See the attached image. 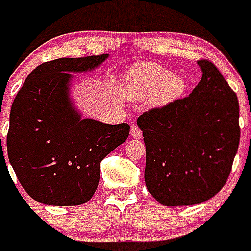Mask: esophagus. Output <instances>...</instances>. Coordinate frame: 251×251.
<instances>
[{
  "instance_id": "1",
  "label": "esophagus",
  "mask_w": 251,
  "mask_h": 251,
  "mask_svg": "<svg viewBox=\"0 0 251 251\" xmlns=\"http://www.w3.org/2000/svg\"><path fill=\"white\" fill-rule=\"evenodd\" d=\"M130 136H132L134 139H141L142 138V130L139 129L137 126H133V127L130 128Z\"/></svg>"
}]
</instances>
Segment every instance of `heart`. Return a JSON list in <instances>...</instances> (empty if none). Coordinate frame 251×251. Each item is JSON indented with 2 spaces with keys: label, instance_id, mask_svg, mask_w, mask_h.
Returning <instances> with one entry per match:
<instances>
[{
  "label": "heart",
  "instance_id": "b5f03b06",
  "mask_svg": "<svg viewBox=\"0 0 251 251\" xmlns=\"http://www.w3.org/2000/svg\"><path fill=\"white\" fill-rule=\"evenodd\" d=\"M123 93L133 101L151 98L154 105H167L183 95L185 77L171 74L165 66L153 63H141L132 66L123 76Z\"/></svg>",
  "mask_w": 251,
  "mask_h": 251
}]
</instances>
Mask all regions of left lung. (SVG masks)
Masks as SVG:
<instances>
[{
	"mask_svg": "<svg viewBox=\"0 0 251 251\" xmlns=\"http://www.w3.org/2000/svg\"><path fill=\"white\" fill-rule=\"evenodd\" d=\"M200 83L188 97L145 112V181L165 206L207 201L227 181L240 141L239 101L216 66L199 60Z\"/></svg>",
	"mask_w": 251,
	"mask_h": 251,
	"instance_id": "left-lung-1",
	"label": "left lung"
}]
</instances>
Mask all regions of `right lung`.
<instances>
[{
  "label": "right lung",
  "instance_id": "1",
  "mask_svg": "<svg viewBox=\"0 0 251 251\" xmlns=\"http://www.w3.org/2000/svg\"><path fill=\"white\" fill-rule=\"evenodd\" d=\"M108 56L60 57L41 64L13 100L8 161L24 190L37 202H88L98 187L101 159L129 136L127 123L81 119L70 100V73L94 70Z\"/></svg>",
  "mask_w": 251,
  "mask_h": 251
}]
</instances>
